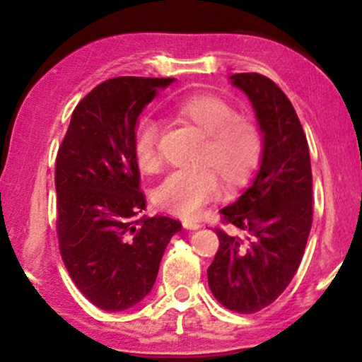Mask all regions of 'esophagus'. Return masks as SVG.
Returning <instances> with one entry per match:
<instances>
[{"mask_svg": "<svg viewBox=\"0 0 362 362\" xmlns=\"http://www.w3.org/2000/svg\"><path fill=\"white\" fill-rule=\"evenodd\" d=\"M182 226H184L185 230H199V228H201V223L195 221V219H184V221H182Z\"/></svg>", "mask_w": 362, "mask_h": 362, "instance_id": "1", "label": "esophagus"}]
</instances>
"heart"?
<instances>
[{
	"label": "heart",
	"instance_id": "heart-1",
	"mask_svg": "<svg viewBox=\"0 0 362 362\" xmlns=\"http://www.w3.org/2000/svg\"><path fill=\"white\" fill-rule=\"evenodd\" d=\"M170 114L204 132L199 153L202 168L168 175L155 190V202L170 214L192 218L219 195L218 176L228 187L250 180L262 161V132L255 120L235 114L231 103L211 93L182 98L170 107ZM158 134L153 120H143L134 132L132 155L143 173H153L160 167Z\"/></svg>",
	"mask_w": 362,
	"mask_h": 362
}]
</instances>
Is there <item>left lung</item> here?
I'll use <instances>...</instances> for the list:
<instances>
[{"instance_id":"8db88e82","label":"left lung","mask_w":362,"mask_h":362,"mask_svg":"<svg viewBox=\"0 0 362 362\" xmlns=\"http://www.w3.org/2000/svg\"><path fill=\"white\" fill-rule=\"evenodd\" d=\"M252 102L264 136L260 168L223 221L243 236L216 228L219 248L207 269L211 293L224 308L255 313L288 288L300 267L313 221L308 141L284 91L259 73L230 76Z\"/></svg>"}]
</instances>
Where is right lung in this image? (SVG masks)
<instances>
[{
  "label": "right lung",
  "mask_w": 362,
  "mask_h": 362,
  "mask_svg": "<svg viewBox=\"0 0 362 362\" xmlns=\"http://www.w3.org/2000/svg\"><path fill=\"white\" fill-rule=\"evenodd\" d=\"M173 78H112L78 103L56 158L57 238L76 288L100 310L138 305L182 224L141 218L146 199L132 155L138 117Z\"/></svg>",
  "instance_id": "right-lung-1"
}]
</instances>
